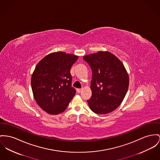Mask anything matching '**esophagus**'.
<instances>
[{
    "label": "esophagus",
    "mask_w": 160,
    "mask_h": 160,
    "mask_svg": "<svg viewBox=\"0 0 160 160\" xmlns=\"http://www.w3.org/2000/svg\"><path fill=\"white\" fill-rule=\"evenodd\" d=\"M76 91H77V92H78V93H80L81 92V91H82V88H77V89H76Z\"/></svg>",
    "instance_id": "34e87169"
}]
</instances>
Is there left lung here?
I'll list each match as a JSON object with an SVG mask.
<instances>
[{"label":"left lung","instance_id":"left-lung-1","mask_svg":"<svg viewBox=\"0 0 160 160\" xmlns=\"http://www.w3.org/2000/svg\"><path fill=\"white\" fill-rule=\"evenodd\" d=\"M83 59L92 71V95L87 100L90 109L99 115L113 112L121 104L128 90L129 78L124 65L108 52L86 55Z\"/></svg>","mask_w":160,"mask_h":160}]
</instances>
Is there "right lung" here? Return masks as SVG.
<instances>
[{
  "label": "right lung",
  "mask_w": 160,
  "mask_h": 160,
  "mask_svg": "<svg viewBox=\"0 0 160 160\" xmlns=\"http://www.w3.org/2000/svg\"><path fill=\"white\" fill-rule=\"evenodd\" d=\"M78 59L76 55L55 52L37 64L31 80L32 93L38 104L47 113L63 112L75 96L70 69Z\"/></svg>",
  "instance_id": "1"
}]
</instances>
